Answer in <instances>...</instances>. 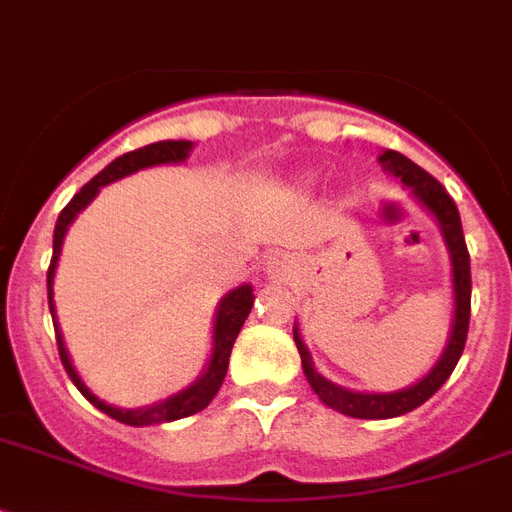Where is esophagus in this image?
<instances>
[{
  "instance_id": "34e87169",
  "label": "esophagus",
  "mask_w": 512,
  "mask_h": 512,
  "mask_svg": "<svg viewBox=\"0 0 512 512\" xmlns=\"http://www.w3.org/2000/svg\"><path fill=\"white\" fill-rule=\"evenodd\" d=\"M268 276H281V273L287 271V265H284V260H279V257H273V260H268Z\"/></svg>"
}]
</instances>
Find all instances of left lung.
<instances>
[{
  "instance_id": "1",
  "label": "left lung",
  "mask_w": 512,
  "mask_h": 512,
  "mask_svg": "<svg viewBox=\"0 0 512 512\" xmlns=\"http://www.w3.org/2000/svg\"><path fill=\"white\" fill-rule=\"evenodd\" d=\"M382 170L401 180L404 188L412 191V199L420 204L422 209H428L430 215L436 217L441 236H444L446 252H449V263H452V292H454V319L452 329H449V340H446L441 356L430 372L417 380L409 388L393 390V393H364V390H348L337 385V382L327 380L324 374L316 369L311 358V350L300 337V327L295 324V345L303 358V372L311 382L313 393L340 414L348 417H358V420H390V417H401V414L412 412L420 404H425L433 393H436L449 374L454 372V366L460 361L465 340H468V324H470V255L465 247V236H462V223L457 204L452 196L444 191V185L438 183L436 177L417 167L412 159H406L398 151H382L380 154Z\"/></svg>"
}]
</instances>
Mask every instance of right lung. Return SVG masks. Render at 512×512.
<instances>
[{
  "mask_svg": "<svg viewBox=\"0 0 512 512\" xmlns=\"http://www.w3.org/2000/svg\"><path fill=\"white\" fill-rule=\"evenodd\" d=\"M193 151L191 140H162V143H151L146 148H138V151H130V154L119 156L114 162L108 164L106 170L98 172L92 177L90 183L84 185L82 191L76 193L74 199L68 201L63 212L58 215V223H55V233H52V263L50 271H47V300H50V313L52 324H55V340H58L60 361L66 366L68 377L74 382L79 393H82L92 406H98L100 412L114 417V420L124 422V425H132V428H143V425H164V422L183 420V417H191V414L207 409L209 401L215 398V393L220 390L225 380V372H228V358H231L233 342L239 337L244 321H247L252 305H255V295H252V284H241V287L231 289L228 295L217 303L215 321H212V353H209V361L204 366V372L196 377V380L188 385V388L177 390L172 396H167L164 401H156V404L138 406V409H122V406H111L106 401H100L95 393H92L84 380L79 377V372L74 369V361L68 356L66 342H63V332L58 327V316H55V300H52V284H55V268H58L60 249H63V239H66L68 225L74 223L76 215L82 212L87 204H90L103 185L116 183L127 175H135L140 170H148V167H159V164H180L188 159V154Z\"/></svg>",
  "mask_w": 512,
  "mask_h": 512,
  "instance_id": "add662e5",
  "label": "right lung"
}]
</instances>
